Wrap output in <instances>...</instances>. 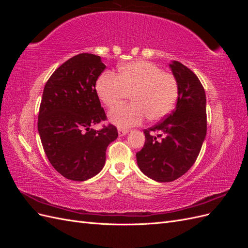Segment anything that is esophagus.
Segmentation results:
<instances>
[{
  "mask_svg": "<svg viewBox=\"0 0 248 248\" xmlns=\"http://www.w3.org/2000/svg\"><path fill=\"white\" fill-rule=\"evenodd\" d=\"M118 133H119V136H120V137H123V136H126V134L128 133V130H127V129H121V128H119V129H118Z\"/></svg>",
  "mask_w": 248,
  "mask_h": 248,
  "instance_id": "obj_1",
  "label": "esophagus"
}]
</instances>
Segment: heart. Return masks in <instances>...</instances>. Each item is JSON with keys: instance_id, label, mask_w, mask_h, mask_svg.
<instances>
[{"instance_id": "b5f03b06", "label": "heart", "mask_w": 248, "mask_h": 248, "mask_svg": "<svg viewBox=\"0 0 248 248\" xmlns=\"http://www.w3.org/2000/svg\"><path fill=\"white\" fill-rule=\"evenodd\" d=\"M96 92L107 108H114L131 95L132 103L111 109L109 121L118 127L139 125L148 117L155 122L174 109L178 99V81L170 72L161 71L148 61H134L122 65L118 77L102 73L96 81Z\"/></svg>"}]
</instances>
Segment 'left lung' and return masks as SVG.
<instances>
[{
    "label": "left lung",
    "mask_w": 248,
    "mask_h": 248,
    "mask_svg": "<svg viewBox=\"0 0 248 248\" xmlns=\"http://www.w3.org/2000/svg\"><path fill=\"white\" fill-rule=\"evenodd\" d=\"M170 67L178 81L176 108L163 121L144 130L145 145L137 153L140 170L157 182L183 176L196 162L207 133L204 87L182 63L172 61Z\"/></svg>",
    "instance_id": "left-lung-1"
}]
</instances>
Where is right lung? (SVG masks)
<instances>
[{
  "label": "right lung",
  "instance_id": "add662e5",
  "mask_svg": "<svg viewBox=\"0 0 248 248\" xmlns=\"http://www.w3.org/2000/svg\"><path fill=\"white\" fill-rule=\"evenodd\" d=\"M104 69L99 56L84 52L56 69L43 90L38 132L44 152L55 170L72 181L98 174L108 146L118 138L111 124L91 128L107 119L95 89Z\"/></svg>",
  "mask_w": 248,
  "mask_h": 248
}]
</instances>
